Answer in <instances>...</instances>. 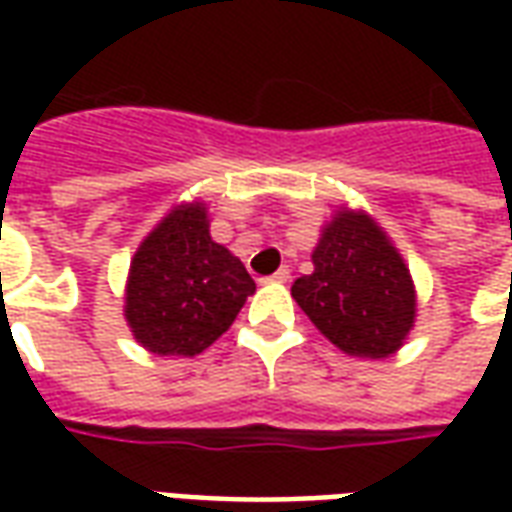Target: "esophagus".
<instances>
[{
    "label": "esophagus",
    "instance_id": "1",
    "mask_svg": "<svg viewBox=\"0 0 512 512\" xmlns=\"http://www.w3.org/2000/svg\"><path fill=\"white\" fill-rule=\"evenodd\" d=\"M288 279H290V268L282 266V268H277V271H274L271 277L263 279V282H288Z\"/></svg>",
    "mask_w": 512,
    "mask_h": 512
}]
</instances>
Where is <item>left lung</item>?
<instances>
[{"instance_id": "1", "label": "left lung", "mask_w": 512, "mask_h": 512, "mask_svg": "<svg viewBox=\"0 0 512 512\" xmlns=\"http://www.w3.org/2000/svg\"><path fill=\"white\" fill-rule=\"evenodd\" d=\"M312 266L290 293L323 337L351 356L395 354L414 326L417 293L384 230L367 213L343 208L323 227Z\"/></svg>"}]
</instances>
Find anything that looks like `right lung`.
I'll list each match as a JSON object with an SVG mask.
<instances>
[{
    "mask_svg": "<svg viewBox=\"0 0 512 512\" xmlns=\"http://www.w3.org/2000/svg\"><path fill=\"white\" fill-rule=\"evenodd\" d=\"M252 293L255 279L244 263L208 233L205 205L186 202L136 249L126 321L150 354L194 356L233 326Z\"/></svg>",
    "mask_w": 512,
    "mask_h": 512,
    "instance_id": "1",
    "label": "right lung"
}]
</instances>
